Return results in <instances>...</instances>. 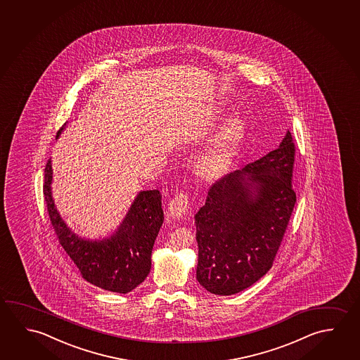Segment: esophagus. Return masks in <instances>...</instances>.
<instances>
[{
  "label": "esophagus",
  "mask_w": 360,
  "mask_h": 360,
  "mask_svg": "<svg viewBox=\"0 0 360 360\" xmlns=\"http://www.w3.org/2000/svg\"><path fill=\"white\" fill-rule=\"evenodd\" d=\"M188 208V195H184V193H178L169 202L168 211H169V214H171L172 217L181 218L187 213Z\"/></svg>",
  "instance_id": "obj_1"
}]
</instances>
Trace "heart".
Returning <instances> with one entry per match:
<instances>
[{
	"instance_id": "b5f03b06",
	"label": "heart",
	"mask_w": 360,
	"mask_h": 360,
	"mask_svg": "<svg viewBox=\"0 0 360 360\" xmlns=\"http://www.w3.org/2000/svg\"><path fill=\"white\" fill-rule=\"evenodd\" d=\"M245 131L246 120L240 114L230 115L224 120L217 133L197 157L195 168L202 177H214L224 171L242 142Z\"/></svg>"
}]
</instances>
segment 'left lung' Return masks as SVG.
<instances>
[{
	"mask_svg": "<svg viewBox=\"0 0 360 360\" xmlns=\"http://www.w3.org/2000/svg\"><path fill=\"white\" fill-rule=\"evenodd\" d=\"M291 133L277 149L221 178L195 213L197 280L214 295L248 289L271 269L296 203Z\"/></svg>",
	"mask_w": 360,
	"mask_h": 360,
	"instance_id": "8db88e82",
	"label": "left lung"
}]
</instances>
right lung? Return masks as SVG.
Wrapping results in <instances>:
<instances>
[{
	"label": "right lung",
	"instance_id": "add662e5",
	"mask_svg": "<svg viewBox=\"0 0 360 360\" xmlns=\"http://www.w3.org/2000/svg\"><path fill=\"white\" fill-rule=\"evenodd\" d=\"M66 123L58 131L65 129ZM51 158L45 167L44 195L49 217L60 245L77 265L83 278L101 289L127 294L142 283L152 267V250L163 224L158 189L141 191L118 229L103 240H86L68 227L56 210L51 193Z\"/></svg>",
	"mask_w": 360,
	"mask_h": 360
}]
</instances>
